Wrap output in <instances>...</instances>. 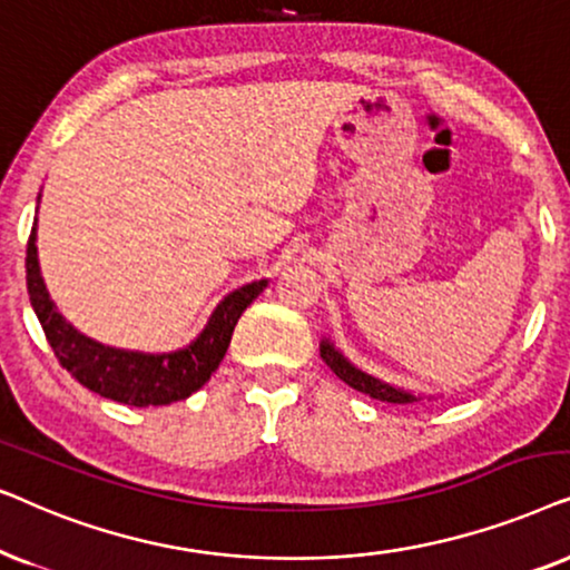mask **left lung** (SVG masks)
Here are the masks:
<instances>
[{
    "label": "left lung",
    "instance_id": "1",
    "mask_svg": "<svg viewBox=\"0 0 570 570\" xmlns=\"http://www.w3.org/2000/svg\"><path fill=\"white\" fill-rule=\"evenodd\" d=\"M321 356H323V362L333 370V373L341 377V381H344L346 385H352L354 391L367 393L370 399L389 401V404H412V401H416V396H412V393L393 389V385L381 383L377 377L362 373V370H356L344 354H338L336 348L331 346V341H323V344H321Z\"/></svg>",
    "mask_w": 570,
    "mask_h": 570
}]
</instances>
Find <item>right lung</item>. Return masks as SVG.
<instances>
[{"mask_svg":"<svg viewBox=\"0 0 570 570\" xmlns=\"http://www.w3.org/2000/svg\"><path fill=\"white\" fill-rule=\"evenodd\" d=\"M26 278L30 305L41 321V328L47 333L59 364L88 391L127 406H166L203 389L222 364L239 315L253 305V299L268 284L263 278L232 292L210 315L206 331L187 348L171 354H140L96 344L57 313L55 302L49 299L47 286H43L41 271H38L36 226L28 237Z\"/></svg>","mask_w":570,"mask_h":570,"instance_id":"obj_1","label":"right lung"}]
</instances>
